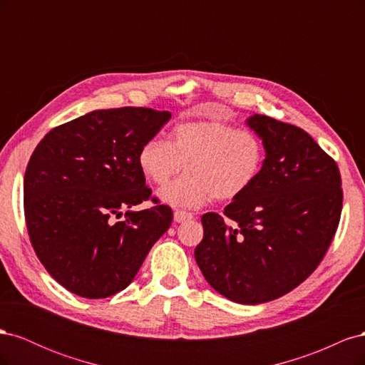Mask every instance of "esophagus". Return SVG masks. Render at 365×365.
Returning a JSON list of instances; mask_svg holds the SVG:
<instances>
[{"label": "esophagus", "instance_id": "esophagus-1", "mask_svg": "<svg viewBox=\"0 0 365 365\" xmlns=\"http://www.w3.org/2000/svg\"><path fill=\"white\" fill-rule=\"evenodd\" d=\"M193 216L192 213L189 212H182V210H176V212L173 213V220L175 222L178 224H182V222H187V220H190Z\"/></svg>", "mask_w": 365, "mask_h": 365}]
</instances>
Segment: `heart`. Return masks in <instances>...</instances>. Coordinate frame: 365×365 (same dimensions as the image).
<instances>
[{
	"mask_svg": "<svg viewBox=\"0 0 365 365\" xmlns=\"http://www.w3.org/2000/svg\"><path fill=\"white\" fill-rule=\"evenodd\" d=\"M263 163V141L254 132L215 120L184 121L169 141L150 137L137 153L141 175L153 185H164L184 165L185 175L157 193L172 208L236 200L259 180Z\"/></svg>",
	"mask_w": 365,
	"mask_h": 365,
	"instance_id": "obj_1",
	"label": "heart"
}]
</instances>
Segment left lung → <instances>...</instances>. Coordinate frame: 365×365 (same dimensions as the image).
Wrapping results in <instances>:
<instances>
[{
  "label": "left lung",
  "instance_id": "obj_1",
  "mask_svg": "<svg viewBox=\"0 0 365 365\" xmlns=\"http://www.w3.org/2000/svg\"><path fill=\"white\" fill-rule=\"evenodd\" d=\"M247 125L264 146L259 180L222 216L201 217L195 260L208 284L228 300L260 304L291 292L324 257L339 222L336 163L294 125L254 114Z\"/></svg>",
  "mask_w": 365,
  "mask_h": 365
}]
</instances>
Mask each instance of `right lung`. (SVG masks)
Wrapping results in <instances>:
<instances>
[{
  "instance_id": "right-lung-1",
  "label": "right lung",
  "mask_w": 365,
  "mask_h": 365,
  "mask_svg": "<svg viewBox=\"0 0 365 365\" xmlns=\"http://www.w3.org/2000/svg\"><path fill=\"white\" fill-rule=\"evenodd\" d=\"M169 120L150 108L97 109L51 129L33 152L24 176L29 236L65 289L85 298L123 291L170 227L168 205L132 210L150 196L138 149ZM123 207L125 220L114 223Z\"/></svg>"
}]
</instances>
